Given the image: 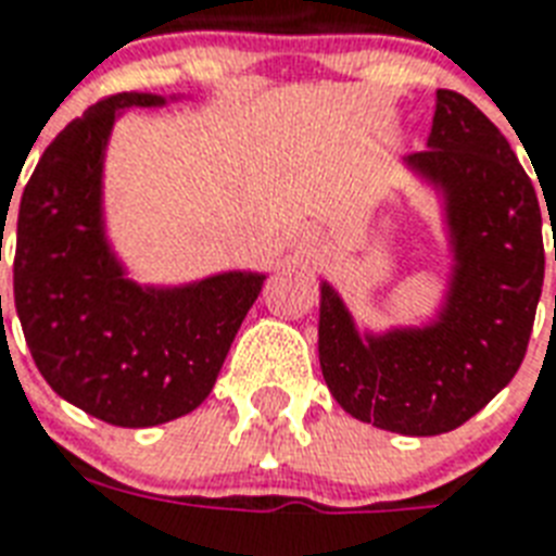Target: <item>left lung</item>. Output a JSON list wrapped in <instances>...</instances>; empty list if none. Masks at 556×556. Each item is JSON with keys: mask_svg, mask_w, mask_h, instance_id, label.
<instances>
[{"mask_svg": "<svg viewBox=\"0 0 556 556\" xmlns=\"http://www.w3.org/2000/svg\"><path fill=\"white\" fill-rule=\"evenodd\" d=\"M406 161L447 192L458 256L447 308L430 329L361 340L340 296L323 286L317 349L349 415L439 435L473 418L526 357L545 277L543 213L505 135L458 91H435L430 150Z\"/></svg>", "mask_w": 556, "mask_h": 556, "instance_id": "8db88e82", "label": "left lung"}]
</instances>
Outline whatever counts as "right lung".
Returning <instances> with one entry per match:
<instances>
[{"label":"right lung","mask_w":556,"mask_h":556,"mask_svg":"<svg viewBox=\"0 0 556 556\" xmlns=\"http://www.w3.org/2000/svg\"><path fill=\"white\" fill-rule=\"evenodd\" d=\"M155 94H112L72 121L22 190L13 303L30 357L56 395L115 427H155L210 395L260 274H222L176 291L124 279L100 227V164L117 109Z\"/></svg>","instance_id":"obj_1"}]
</instances>
